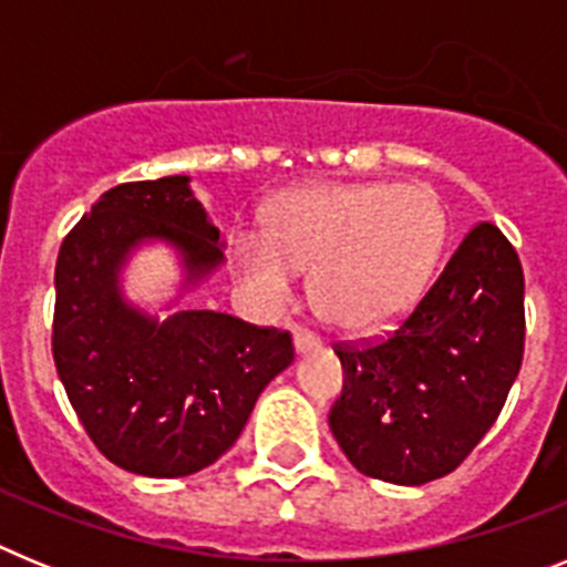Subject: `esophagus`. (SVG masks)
Returning <instances> with one entry per match:
<instances>
[{"instance_id": "obj_1", "label": "esophagus", "mask_w": 567, "mask_h": 567, "mask_svg": "<svg viewBox=\"0 0 567 567\" xmlns=\"http://www.w3.org/2000/svg\"><path fill=\"white\" fill-rule=\"evenodd\" d=\"M315 349H320L318 334L309 332V329H298V332H295V352L307 354V352H315Z\"/></svg>"}]
</instances>
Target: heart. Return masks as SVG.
<instances>
[{
  "label": "heart",
  "mask_w": 567,
  "mask_h": 567,
  "mask_svg": "<svg viewBox=\"0 0 567 567\" xmlns=\"http://www.w3.org/2000/svg\"><path fill=\"white\" fill-rule=\"evenodd\" d=\"M449 215L425 184H307L267 215V235H233V269L260 303L284 307L295 272L315 267L320 315L378 332L417 303L437 267Z\"/></svg>",
  "instance_id": "1"
}]
</instances>
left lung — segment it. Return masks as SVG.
<instances>
[{"mask_svg":"<svg viewBox=\"0 0 567 567\" xmlns=\"http://www.w3.org/2000/svg\"><path fill=\"white\" fill-rule=\"evenodd\" d=\"M523 264L494 224L463 238L398 332L338 343L343 392L329 429L365 477L452 474L503 412L525 349Z\"/></svg>","mask_w":567,"mask_h":567,"instance_id":"obj_1","label":"left lung"}]
</instances>
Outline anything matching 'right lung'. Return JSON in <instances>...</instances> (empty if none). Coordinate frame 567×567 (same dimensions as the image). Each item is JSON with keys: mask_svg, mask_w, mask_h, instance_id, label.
Here are the masks:
<instances>
[{"mask_svg": "<svg viewBox=\"0 0 567 567\" xmlns=\"http://www.w3.org/2000/svg\"><path fill=\"white\" fill-rule=\"evenodd\" d=\"M147 240L178 249L184 289L224 260L221 233L187 175L107 189L59 249L53 360L99 452L142 477L173 480L233 449L295 346L289 332L213 309L158 320L127 303L118 272Z\"/></svg>", "mask_w": 567, "mask_h": 567, "instance_id": "right-lung-1", "label": "right lung"}]
</instances>
